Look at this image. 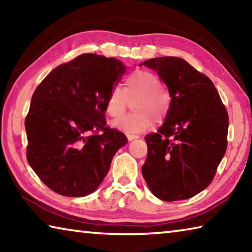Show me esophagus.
<instances>
[{"label": "esophagus", "mask_w": 252, "mask_h": 252, "mask_svg": "<svg viewBox=\"0 0 252 252\" xmlns=\"http://www.w3.org/2000/svg\"><path fill=\"white\" fill-rule=\"evenodd\" d=\"M126 136H127V140H129V141H132V140H135V139H139V138H140L139 135H136V134H131V133H127V134H126Z\"/></svg>", "instance_id": "esophagus-1"}]
</instances>
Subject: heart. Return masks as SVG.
<instances>
[{
	"label": "heart",
	"instance_id": "heart-1",
	"mask_svg": "<svg viewBox=\"0 0 252 252\" xmlns=\"http://www.w3.org/2000/svg\"><path fill=\"white\" fill-rule=\"evenodd\" d=\"M159 76L149 71L139 70L127 76L126 88L114 85L106 99V112L112 118H121L126 113L127 99H133V110L129 114L112 125L117 129L127 133H139L147 130L157 121H162L170 109V95L161 88Z\"/></svg>",
	"mask_w": 252,
	"mask_h": 252
}]
</instances>
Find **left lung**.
Segmentation results:
<instances>
[{
    "mask_svg": "<svg viewBox=\"0 0 252 252\" xmlns=\"http://www.w3.org/2000/svg\"><path fill=\"white\" fill-rule=\"evenodd\" d=\"M140 65L156 70L171 96L163 125L144 138L143 178L163 201L192 198L210 185L227 150V109L212 81L183 59L156 58Z\"/></svg>",
    "mask_w": 252,
    "mask_h": 252,
    "instance_id": "obj_1",
    "label": "left lung"
}]
</instances>
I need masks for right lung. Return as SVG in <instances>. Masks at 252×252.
<instances>
[{
	"label": "right lung",
	"instance_id": "right-lung-1",
	"mask_svg": "<svg viewBox=\"0 0 252 252\" xmlns=\"http://www.w3.org/2000/svg\"><path fill=\"white\" fill-rule=\"evenodd\" d=\"M126 72L114 58L84 53L37 85L25 119L29 164L51 190L85 197L97 189L127 142L106 126V99Z\"/></svg>",
	"mask_w": 252,
	"mask_h": 252
}]
</instances>
